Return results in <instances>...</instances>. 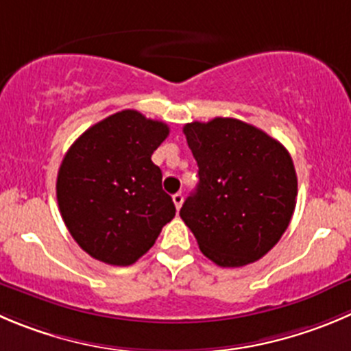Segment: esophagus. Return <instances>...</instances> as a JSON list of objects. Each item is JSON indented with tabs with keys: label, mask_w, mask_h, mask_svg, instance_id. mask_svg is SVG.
Here are the masks:
<instances>
[{
	"label": "esophagus",
	"mask_w": 351,
	"mask_h": 351,
	"mask_svg": "<svg viewBox=\"0 0 351 351\" xmlns=\"http://www.w3.org/2000/svg\"><path fill=\"white\" fill-rule=\"evenodd\" d=\"M172 199H173V205H176V208H181L182 206V202H184V196L181 195V193H176V195L172 196Z\"/></svg>",
	"instance_id": "34e87169"
}]
</instances>
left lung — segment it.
Returning a JSON list of instances; mask_svg holds the SVG:
<instances>
[{"label":"left lung","mask_w":351,"mask_h":351,"mask_svg":"<svg viewBox=\"0 0 351 351\" xmlns=\"http://www.w3.org/2000/svg\"><path fill=\"white\" fill-rule=\"evenodd\" d=\"M182 131L199 182L181 219L217 265L256 262L281 239L295 212L298 181L291 155L238 119L191 122Z\"/></svg>","instance_id":"obj_1"}]
</instances>
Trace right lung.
I'll return each mask as SVG.
<instances>
[{
	"label": "right lung",
	"mask_w": 351,
	"mask_h": 351,
	"mask_svg": "<svg viewBox=\"0 0 351 351\" xmlns=\"http://www.w3.org/2000/svg\"><path fill=\"white\" fill-rule=\"evenodd\" d=\"M169 125L122 110L95 123L65 153L56 199L66 229L93 258L125 267L141 258L176 215L152 155Z\"/></svg>",
	"instance_id": "right-lung-1"
}]
</instances>
